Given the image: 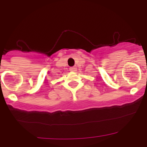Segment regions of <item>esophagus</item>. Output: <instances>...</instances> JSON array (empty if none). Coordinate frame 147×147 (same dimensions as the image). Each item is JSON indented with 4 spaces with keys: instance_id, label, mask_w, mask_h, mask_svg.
<instances>
[{
    "instance_id": "esophagus-1",
    "label": "esophagus",
    "mask_w": 147,
    "mask_h": 147,
    "mask_svg": "<svg viewBox=\"0 0 147 147\" xmlns=\"http://www.w3.org/2000/svg\"><path fill=\"white\" fill-rule=\"evenodd\" d=\"M75 70H76V67H69V71L74 72Z\"/></svg>"
}]
</instances>
